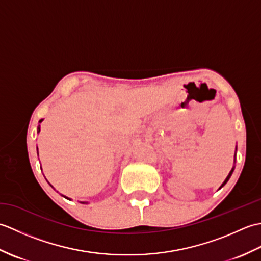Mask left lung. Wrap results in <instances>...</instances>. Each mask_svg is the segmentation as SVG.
Segmentation results:
<instances>
[{"label":"left lung","instance_id":"obj_1","mask_svg":"<svg viewBox=\"0 0 261 261\" xmlns=\"http://www.w3.org/2000/svg\"><path fill=\"white\" fill-rule=\"evenodd\" d=\"M232 173H233V168H232V170H231V171H230V174H229V175H228V177H226V179H225V180H224V182H223V184H222V186H221V187H223V186H224V185H225V184H226V182H228V180H229V179H230V177H231V175H232ZM221 187H220V188H221Z\"/></svg>","mask_w":261,"mask_h":261}]
</instances>
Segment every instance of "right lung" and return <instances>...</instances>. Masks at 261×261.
I'll list each match as a JSON object with an SVG mask.
<instances>
[{"instance_id":"right-lung-1","label":"right lung","mask_w":261,"mask_h":261,"mask_svg":"<svg viewBox=\"0 0 261 261\" xmlns=\"http://www.w3.org/2000/svg\"><path fill=\"white\" fill-rule=\"evenodd\" d=\"M42 120H40V121H39V122H41ZM38 131H40V127H38ZM66 198H67V197H66Z\"/></svg>"}]
</instances>
